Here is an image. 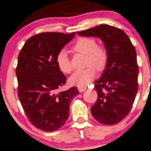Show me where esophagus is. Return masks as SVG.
<instances>
[{
    "instance_id": "esophagus-1",
    "label": "esophagus",
    "mask_w": 151,
    "mask_h": 151,
    "mask_svg": "<svg viewBox=\"0 0 151 151\" xmlns=\"http://www.w3.org/2000/svg\"><path fill=\"white\" fill-rule=\"evenodd\" d=\"M86 89H87L86 86H78V91H80V93L83 92V91H85Z\"/></svg>"
}]
</instances>
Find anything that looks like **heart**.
<instances>
[{"mask_svg":"<svg viewBox=\"0 0 151 151\" xmlns=\"http://www.w3.org/2000/svg\"><path fill=\"white\" fill-rule=\"evenodd\" d=\"M71 50L74 52L86 55L84 70L77 71L70 77V84L77 86H85L94 79L97 71H102L108 63V52L104 47L97 45L95 39L81 37L74 44ZM55 63L58 69L63 74H69L72 70L71 61L66 52L61 50L55 56Z\"/></svg>","mask_w":151,"mask_h":151,"instance_id":"obj_1","label":"heart"}]
</instances>
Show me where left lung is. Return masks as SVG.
<instances>
[{
  "label": "left lung",
  "instance_id": "8db88e82",
  "mask_svg": "<svg viewBox=\"0 0 151 151\" xmlns=\"http://www.w3.org/2000/svg\"><path fill=\"white\" fill-rule=\"evenodd\" d=\"M77 34L99 37L104 42L109 59L103 74L95 83L98 98L91 110L102 124L118 123L129 113L138 90L134 47L123 30L111 25H100Z\"/></svg>",
  "mask_w": 151,
  "mask_h": 151
}]
</instances>
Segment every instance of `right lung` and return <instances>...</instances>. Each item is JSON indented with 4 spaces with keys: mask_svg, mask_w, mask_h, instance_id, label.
<instances>
[{
    "mask_svg": "<svg viewBox=\"0 0 151 151\" xmlns=\"http://www.w3.org/2000/svg\"><path fill=\"white\" fill-rule=\"evenodd\" d=\"M74 35L75 32L38 33L26 41L18 55V97L30 122L45 132L64 125L70 102L79 93L77 87L59 92L66 78L55 63L56 55Z\"/></svg>",
    "mask_w": 151,
    "mask_h": 151,
    "instance_id": "obj_1",
    "label": "right lung"
}]
</instances>
